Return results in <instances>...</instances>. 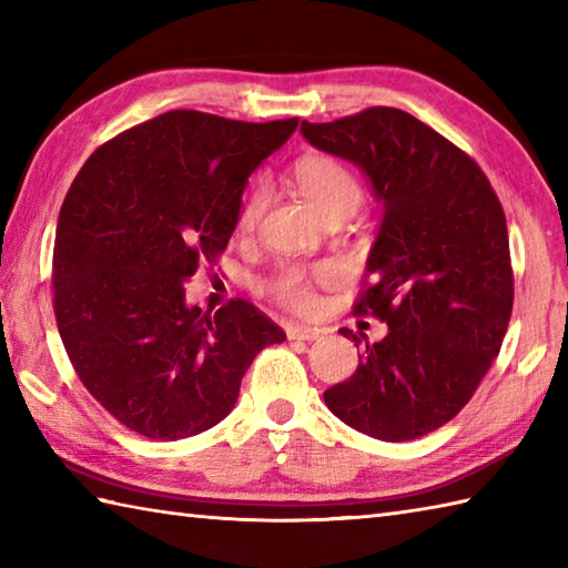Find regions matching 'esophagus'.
<instances>
[{
    "mask_svg": "<svg viewBox=\"0 0 568 568\" xmlns=\"http://www.w3.org/2000/svg\"><path fill=\"white\" fill-rule=\"evenodd\" d=\"M324 334L320 327H305V324H295V327H287V339H297V342H315Z\"/></svg>",
    "mask_w": 568,
    "mask_h": 568,
    "instance_id": "esophagus-1",
    "label": "esophagus"
}]
</instances>
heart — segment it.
Listing matches in <instances>:
<instances>
[{
  "label": "heart",
  "instance_id": "1",
  "mask_svg": "<svg viewBox=\"0 0 568 568\" xmlns=\"http://www.w3.org/2000/svg\"><path fill=\"white\" fill-rule=\"evenodd\" d=\"M291 178L300 195L305 197V202L322 216V220H327V216L334 214H354L361 204L358 178L348 171L342 161L332 159V155H303V159L293 165ZM265 200H268V190H265L263 183L248 187L244 200L239 204V229L248 232V229L256 226L265 210ZM332 277L334 271L329 265H320V268L312 271L293 265V268H285L283 273H277L273 277L271 293L277 303H283L297 312H310L317 305L315 285L329 283Z\"/></svg>",
  "mask_w": 568,
  "mask_h": 568
}]
</instances>
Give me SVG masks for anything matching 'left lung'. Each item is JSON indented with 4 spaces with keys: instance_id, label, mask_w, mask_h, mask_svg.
<instances>
[{
    "instance_id": "left-lung-1",
    "label": "left lung",
    "mask_w": 568,
    "mask_h": 568,
    "mask_svg": "<svg viewBox=\"0 0 568 568\" xmlns=\"http://www.w3.org/2000/svg\"><path fill=\"white\" fill-rule=\"evenodd\" d=\"M312 146L354 163L383 204L358 315L388 324L348 381L324 390L332 413L381 442L439 429L476 393L513 315L508 224L484 171L419 119L371 106L300 124Z\"/></svg>"
}]
</instances>
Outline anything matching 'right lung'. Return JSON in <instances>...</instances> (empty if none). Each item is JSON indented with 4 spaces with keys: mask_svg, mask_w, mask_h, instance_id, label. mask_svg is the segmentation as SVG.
Wrapping results in <instances>:
<instances>
[{
    "mask_svg": "<svg viewBox=\"0 0 568 568\" xmlns=\"http://www.w3.org/2000/svg\"><path fill=\"white\" fill-rule=\"evenodd\" d=\"M297 122L165 112L106 141L72 180L53 251L58 332L84 388L143 437L214 427L261 348L285 342L246 300L210 315L183 285L226 248L248 175Z\"/></svg>",
    "mask_w": 568,
    "mask_h": 568,
    "instance_id": "add662e5",
    "label": "right lung"
}]
</instances>
